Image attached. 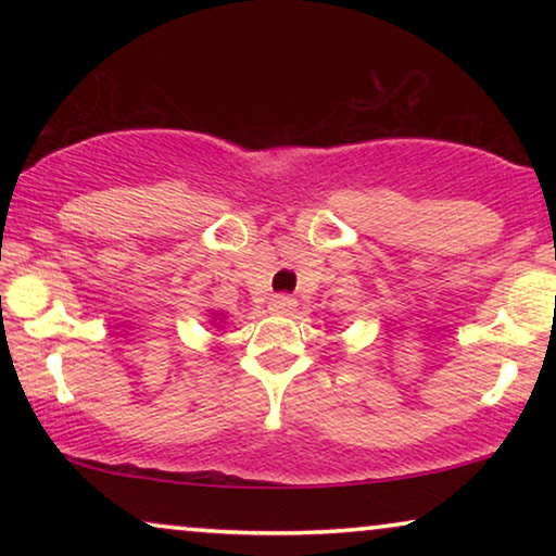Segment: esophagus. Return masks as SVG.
<instances>
[{
    "label": "esophagus",
    "instance_id": "34e87169",
    "mask_svg": "<svg viewBox=\"0 0 556 556\" xmlns=\"http://www.w3.org/2000/svg\"><path fill=\"white\" fill-rule=\"evenodd\" d=\"M295 308V301L291 295H273L270 299V311L273 314H291Z\"/></svg>",
    "mask_w": 556,
    "mask_h": 556
}]
</instances>
